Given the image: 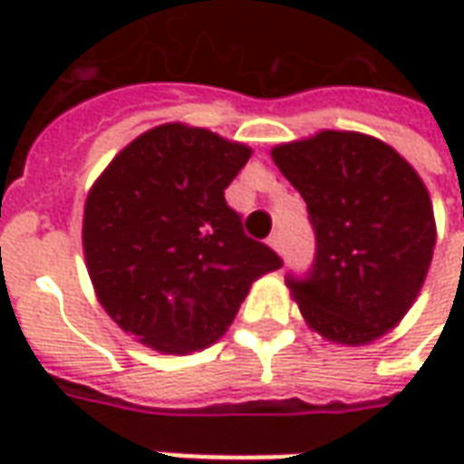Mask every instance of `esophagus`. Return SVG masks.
I'll list each match as a JSON object with an SVG mask.
<instances>
[{
    "instance_id": "esophagus-1",
    "label": "esophagus",
    "mask_w": 464,
    "mask_h": 464,
    "mask_svg": "<svg viewBox=\"0 0 464 464\" xmlns=\"http://www.w3.org/2000/svg\"><path fill=\"white\" fill-rule=\"evenodd\" d=\"M268 246H271L276 253H283V236H281V233H271V238H268Z\"/></svg>"
}]
</instances>
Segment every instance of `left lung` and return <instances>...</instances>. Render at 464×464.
<instances>
[{"label":"left lung","mask_w":464,"mask_h":464,"mask_svg":"<svg viewBox=\"0 0 464 464\" xmlns=\"http://www.w3.org/2000/svg\"><path fill=\"white\" fill-rule=\"evenodd\" d=\"M271 156L308 203L315 261L288 278L308 328L338 345H368L418 298L435 248L428 186L392 146L360 131H318Z\"/></svg>","instance_id":"1"}]
</instances>
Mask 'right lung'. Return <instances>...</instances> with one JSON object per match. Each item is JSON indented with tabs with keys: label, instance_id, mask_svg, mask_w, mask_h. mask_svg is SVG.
<instances>
[{
	"label": "right lung",
	"instance_id": "1",
	"mask_svg": "<svg viewBox=\"0 0 464 464\" xmlns=\"http://www.w3.org/2000/svg\"><path fill=\"white\" fill-rule=\"evenodd\" d=\"M251 153L201 126L161 123L123 146L89 188L86 271L133 341L169 355L208 348L253 281L283 266L223 198Z\"/></svg>",
	"mask_w": 464,
	"mask_h": 464
}]
</instances>
